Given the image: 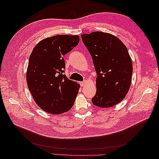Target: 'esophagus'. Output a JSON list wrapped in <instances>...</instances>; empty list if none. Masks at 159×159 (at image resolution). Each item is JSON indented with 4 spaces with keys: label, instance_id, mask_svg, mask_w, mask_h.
Masks as SVG:
<instances>
[{
    "label": "esophagus",
    "instance_id": "1",
    "mask_svg": "<svg viewBox=\"0 0 159 159\" xmlns=\"http://www.w3.org/2000/svg\"><path fill=\"white\" fill-rule=\"evenodd\" d=\"M85 84V81H81V82H80L81 86H84Z\"/></svg>",
    "mask_w": 159,
    "mask_h": 159
}]
</instances>
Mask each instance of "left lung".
I'll return each instance as SVG.
<instances>
[{"instance_id":"obj_1","label":"left lung","mask_w":159,"mask_h":159,"mask_svg":"<svg viewBox=\"0 0 159 159\" xmlns=\"http://www.w3.org/2000/svg\"><path fill=\"white\" fill-rule=\"evenodd\" d=\"M81 38L92 57L97 73L93 104L111 107L125 98L131 84L133 64L127 47L111 34L94 32Z\"/></svg>"}]
</instances>
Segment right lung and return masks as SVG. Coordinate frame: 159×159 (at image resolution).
Returning a JSON list of instances; mask_svg holds the SVG:
<instances>
[{
  "instance_id": "1",
  "label": "right lung",
  "mask_w": 159,
  "mask_h": 159,
  "mask_svg": "<svg viewBox=\"0 0 159 159\" xmlns=\"http://www.w3.org/2000/svg\"><path fill=\"white\" fill-rule=\"evenodd\" d=\"M80 37L57 35L41 40L28 61L26 82L34 102L42 110L61 114L72 107L80 85L64 74V56L78 44Z\"/></svg>"
}]
</instances>
